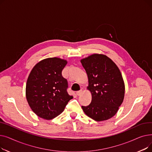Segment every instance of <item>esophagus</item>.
I'll return each instance as SVG.
<instances>
[{"label": "esophagus", "instance_id": "obj_1", "mask_svg": "<svg viewBox=\"0 0 152 152\" xmlns=\"http://www.w3.org/2000/svg\"><path fill=\"white\" fill-rule=\"evenodd\" d=\"M81 93H82V91L81 90V91H77L76 92V95H77V96H79V95H80L81 94Z\"/></svg>", "mask_w": 152, "mask_h": 152}]
</instances>
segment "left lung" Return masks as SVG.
I'll use <instances>...</instances> for the list:
<instances>
[{
  "label": "left lung",
  "mask_w": 152,
  "mask_h": 152,
  "mask_svg": "<svg viewBox=\"0 0 152 152\" xmlns=\"http://www.w3.org/2000/svg\"><path fill=\"white\" fill-rule=\"evenodd\" d=\"M88 76L87 87L92 94L89 105L82 106L87 116L96 121L116 115L124 97L125 87L120 71L107 56L93 54L81 60Z\"/></svg>",
  "instance_id": "left-lung-1"
}]
</instances>
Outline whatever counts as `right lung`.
Segmentation results:
<instances>
[{
    "label": "right lung",
    "mask_w": 152,
    "mask_h": 152,
    "mask_svg": "<svg viewBox=\"0 0 152 152\" xmlns=\"http://www.w3.org/2000/svg\"><path fill=\"white\" fill-rule=\"evenodd\" d=\"M67 61L49 58L39 61L28 76L26 97L33 112L45 119H52L62 113L73 98L67 92L68 81L61 72Z\"/></svg>",
    "instance_id": "1"
}]
</instances>
